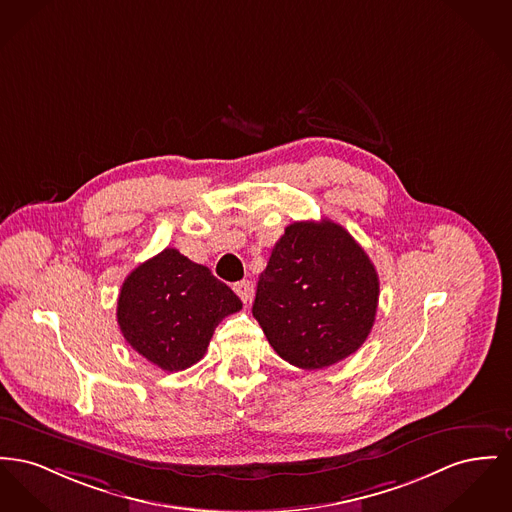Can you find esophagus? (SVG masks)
Listing matches in <instances>:
<instances>
[{"label": "esophagus", "mask_w": 512, "mask_h": 512, "mask_svg": "<svg viewBox=\"0 0 512 512\" xmlns=\"http://www.w3.org/2000/svg\"><path fill=\"white\" fill-rule=\"evenodd\" d=\"M234 292L240 296V300L243 301V303H247V301L251 300V296H253V284H251L249 280L236 282V284H234Z\"/></svg>", "instance_id": "esophagus-1"}]
</instances>
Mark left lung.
Here are the masks:
<instances>
[{"instance_id":"obj_1","label":"left lung","mask_w":512,"mask_h":512,"mask_svg":"<svg viewBox=\"0 0 512 512\" xmlns=\"http://www.w3.org/2000/svg\"><path fill=\"white\" fill-rule=\"evenodd\" d=\"M379 276L340 224L294 222L257 282L253 317L282 360L323 369L354 354L375 323Z\"/></svg>"}]
</instances>
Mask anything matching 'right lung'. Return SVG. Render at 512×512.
Returning a JSON list of instances; mask_svg holds the SVG:
<instances>
[{
	"mask_svg": "<svg viewBox=\"0 0 512 512\" xmlns=\"http://www.w3.org/2000/svg\"><path fill=\"white\" fill-rule=\"evenodd\" d=\"M240 309V298L207 267L166 247L125 278L118 325L135 352L172 373L201 360L218 323Z\"/></svg>",
	"mask_w": 512,
	"mask_h": 512,
	"instance_id": "obj_1",
	"label": "right lung"
}]
</instances>
